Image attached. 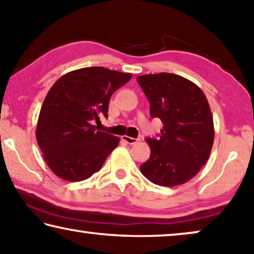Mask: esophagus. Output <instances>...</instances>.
<instances>
[{
  "label": "esophagus",
  "mask_w": 254,
  "mask_h": 254,
  "mask_svg": "<svg viewBox=\"0 0 254 254\" xmlns=\"http://www.w3.org/2000/svg\"><path fill=\"white\" fill-rule=\"evenodd\" d=\"M122 139L126 141L128 145H134V143H137L139 141V139L137 138H132V137H128V135H123Z\"/></svg>",
  "instance_id": "esophagus-1"
}]
</instances>
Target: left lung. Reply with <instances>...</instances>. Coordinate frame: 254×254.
<instances>
[{
  "label": "left lung",
  "instance_id": "left-lung-1",
  "mask_svg": "<svg viewBox=\"0 0 254 254\" xmlns=\"http://www.w3.org/2000/svg\"><path fill=\"white\" fill-rule=\"evenodd\" d=\"M137 82L150 104V116L163 123L160 138L146 139L150 157L140 171L158 186L187 183L206 163L213 146V117L205 94L176 74L141 75Z\"/></svg>",
  "mask_w": 254,
  "mask_h": 254
}]
</instances>
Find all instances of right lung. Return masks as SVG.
<instances>
[{"label": "right lung", "mask_w": 254, "mask_h": 254, "mask_svg": "<svg viewBox=\"0 0 254 254\" xmlns=\"http://www.w3.org/2000/svg\"><path fill=\"white\" fill-rule=\"evenodd\" d=\"M132 77L104 67L69 71L57 81L43 101L36 140L49 168L67 181H82L101 169L119 137L92 126L108 117L112 94Z\"/></svg>", "instance_id": "right-lung-1"}]
</instances>
